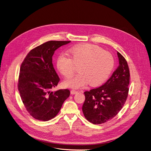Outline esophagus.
Returning <instances> with one entry per match:
<instances>
[{
    "mask_svg": "<svg viewBox=\"0 0 151 151\" xmlns=\"http://www.w3.org/2000/svg\"><path fill=\"white\" fill-rule=\"evenodd\" d=\"M77 93H78V91H77L76 90H72L70 91L71 94H76Z\"/></svg>",
    "mask_w": 151,
    "mask_h": 151,
    "instance_id": "obj_1",
    "label": "esophagus"
}]
</instances>
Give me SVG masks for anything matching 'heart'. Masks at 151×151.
I'll return each mask as SVG.
<instances>
[{"instance_id": "heart-1", "label": "heart", "mask_w": 151, "mask_h": 151, "mask_svg": "<svg viewBox=\"0 0 151 151\" xmlns=\"http://www.w3.org/2000/svg\"><path fill=\"white\" fill-rule=\"evenodd\" d=\"M70 57L65 53L57 58V66L64 77H70L79 66V73L64 81L68 87L79 88L88 83L96 86L104 82L110 75L114 66V59L108 52L103 51L100 48L90 45L82 44L68 50Z\"/></svg>"}]
</instances>
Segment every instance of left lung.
<instances>
[{"instance_id": "left-lung-1", "label": "left lung", "mask_w": 151, "mask_h": 151, "mask_svg": "<svg viewBox=\"0 0 151 151\" xmlns=\"http://www.w3.org/2000/svg\"><path fill=\"white\" fill-rule=\"evenodd\" d=\"M117 54L119 64L111 78L100 87L84 92L83 114L92 124H101L115 117L128 97L130 70L125 58Z\"/></svg>"}]
</instances>
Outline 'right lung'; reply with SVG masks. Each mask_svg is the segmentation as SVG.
<instances>
[{"label": "right lung", "instance_id": "add662e5", "mask_svg": "<svg viewBox=\"0 0 151 151\" xmlns=\"http://www.w3.org/2000/svg\"><path fill=\"white\" fill-rule=\"evenodd\" d=\"M69 42H47L32 49L21 63L18 89L27 111L36 119L54 118L70 96L68 89L51 91L60 80L53 67L52 55L57 48Z\"/></svg>", "mask_w": 151, "mask_h": 151}]
</instances>
